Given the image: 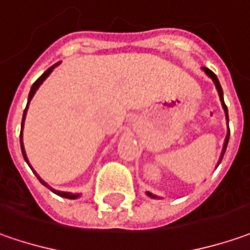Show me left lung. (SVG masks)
I'll return each mask as SVG.
<instances>
[{
    "instance_id": "8db88e82",
    "label": "left lung",
    "mask_w": 250,
    "mask_h": 250,
    "mask_svg": "<svg viewBox=\"0 0 250 250\" xmlns=\"http://www.w3.org/2000/svg\"><path fill=\"white\" fill-rule=\"evenodd\" d=\"M203 72L208 74V76L210 77L211 80H213V83H214V85H216V88H217V92H219V97H220V101H221V105H223V109H224V113H226V119H227V122H228V110H227V106H226V104H224V98H223V90H221V85H220L219 79H217V76L213 73L210 69H208V67H203ZM228 140H229V128H228L227 137H226V141H224V145H223V151H221V156H220V160H219V163H217V166L220 165V162H221L223 156H224V152H226V149H227ZM146 195H148V196H151V198H158V196L152 195L151 192H146Z\"/></svg>"
}]
</instances>
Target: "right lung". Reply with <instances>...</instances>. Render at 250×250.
I'll use <instances>...</instances> for the list:
<instances>
[{"label": "right lung", "instance_id": "obj_1", "mask_svg": "<svg viewBox=\"0 0 250 250\" xmlns=\"http://www.w3.org/2000/svg\"><path fill=\"white\" fill-rule=\"evenodd\" d=\"M58 65H59V62H58V63H55V65H54V66H51V67H49L48 70H45L44 73L41 74L39 79L36 80V83H34V84L31 85V90H30V92H29V99H27V106H26V109H24V112H23L22 131H21V148H22L23 158H24V160L27 162V165H29V160H27V156H26V151H24V146H23V140H22V137H23V135H22V133H23V125H24V119H26L27 108H29V104H30V101H31V98H33V95L36 94V91L39 90V87H40V85H41V84H42V82H44V80L47 79L48 76L51 74V72L54 70V67H56V66H58ZM29 166H30V165H29ZM30 167H31V166H30ZM31 170H33V168H31ZM33 171H34V170H33ZM34 174L37 176V178H39V180H40V183H41V184H42V185H45L47 188H49V189H51V191H52L54 194L59 195V196H62V198H67V199H77V198L80 196V194H72V192H63V191H56V189H52V188H51V187H49V185H48L47 183H45V181H42V180L40 178L39 174H37L36 171H34Z\"/></svg>", "mask_w": 250, "mask_h": 250}]
</instances>
